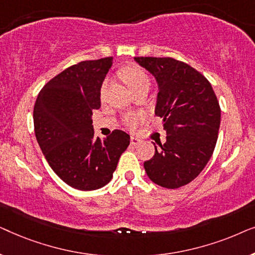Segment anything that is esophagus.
Returning a JSON list of instances; mask_svg holds the SVG:
<instances>
[{
	"instance_id": "obj_1",
	"label": "esophagus",
	"mask_w": 255,
	"mask_h": 255,
	"mask_svg": "<svg viewBox=\"0 0 255 255\" xmlns=\"http://www.w3.org/2000/svg\"><path fill=\"white\" fill-rule=\"evenodd\" d=\"M139 141H140V139L137 138V137H134V135H131V138H130L131 145H137Z\"/></svg>"
}]
</instances>
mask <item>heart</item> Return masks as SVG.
I'll return each mask as SVG.
<instances>
[{
	"instance_id": "1",
	"label": "heart",
	"mask_w": 255,
	"mask_h": 255,
	"mask_svg": "<svg viewBox=\"0 0 255 255\" xmlns=\"http://www.w3.org/2000/svg\"><path fill=\"white\" fill-rule=\"evenodd\" d=\"M121 76H122V79L124 80V82L127 83L128 88L132 90V92L141 88V87L149 86L148 75L146 74L144 69L138 67V66L132 65V66H128V67L123 68L121 71ZM107 86H108V80H106V81L103 82L102 88H101V93H102V95H103V93L106 92ZM142 120H144V115L142 114H139V113L128 114V115H125L123 118V123L127 125L128 128H135L139 124L141 123Z\"/></svg>"
}]
</instances>
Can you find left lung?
Instances as JSON below:
<instances>
[{
  "label": "left lung",
  "instance_id": "8db88e82",
  "mask_svg": "<svg viewBox=\"0 0 255 255\" xmlns=\"http://www.w3.org/2000/svg\"><path fill=\"white\" fill-rule=\"evenodd\" d=\"M134 60L158 82L155 115L161 117L166 142H158L145 172L160 187L176 189L198 176L214 153L221 108L210 82L173 58L137 57Z\"/></svg>",
  "mask_w": 255,
  "mask_h": 255
}]
</instances>
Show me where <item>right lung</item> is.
<instances>
[{
  "mask_svg": "<svg viewBox=\"0 0 255 255\" xmlns=\"http://www.w3.org/2000/svg\"><path fill=\"white\" fill-rule=\"evenodd\" d=\"M113 57L66 68L43 87L34 103V133L54 173L79 190L100 189L110 182L130 135L122 130L94 135L93 110L101 107V87Z\"/></svg>",
  "mask_w": 255,
  "mask_h": 255,
  "instance_id": "right-lung-1",
  "label": "right lung"
}]
</instances>
